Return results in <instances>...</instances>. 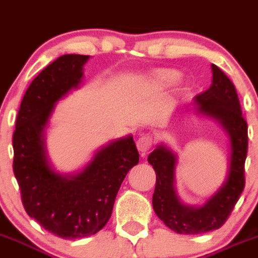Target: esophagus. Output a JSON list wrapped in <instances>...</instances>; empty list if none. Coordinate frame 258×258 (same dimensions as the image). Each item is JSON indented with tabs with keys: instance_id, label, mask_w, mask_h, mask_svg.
<instances>
[{
	"instance_id": "obj_1",
	"label": "esophagus",
	"mask_w": 258,
	"mask_h": 258,
	"mask_svg": "<svg viewBox=\"0 0 258 258\" xmlns=\"http://www.w3.org/2000/svg\"><path fill=\"white\" fill-rule=\"evenodd\" d=\"M153 144H154L153 137H151L150 135H144V136H141L140 139L137 140L136 145H137V149H139V151H140L143 155H145L149 150H151Z\"/></svg>"
}]
</instances>
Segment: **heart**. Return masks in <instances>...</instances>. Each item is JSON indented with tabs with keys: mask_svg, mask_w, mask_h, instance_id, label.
<instances>
[{
	"mask_svg": "<svg viewBox=\"0 0 258 258\" xmlns=\"http://www.w3.org/2000/svg\"><path fill=\"white\" fill-rule=\"evenodd\" d=\"M179 79V75L172 70H158L150 76V81L153 85L158 88H168L174 85Z\"/></svg>",
	"mask_w": 258,
	"mask_h": 258,
	"instance_id": "1",
	"label": "heart"
}]
</instances>
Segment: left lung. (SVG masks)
<instances>
[{"label": "left lung", "mask_w": 258, "mask_h": 258, "mask_svg": "<svg viewBox=\"0 0 258 258\" xmlns=\"http://www.w3.org/2000/svg\"><path fill=\"white\" fill-rule=\"evenodd\" d=\"M213 84L196 95L200 112L216 118L229 135L232 144L229 174L224 183L202 208L180 204L174 191L175 155L163 145L149 155L148 160L156 173L153 208L167 227L179 234H201L219 229L232 214L244 189V163L248 149L247 122L242 115L234 84L218 66L213 64Z\"/></svg>", "instance_id": "left-lung-1"}]
</instances>
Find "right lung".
Wrapping results in <instances>:
<instances>
[{
  "label": "right lung",
  "mask_w": 258,
  "mask_h": 258,
  "mask_svg": "<svg viewBox=\"0 0 258 258\" xmlns=\"http://www.w3.org/2000/svg\"><path fill=\"white\" fill-rule=\"evenodd\" d=\"M88 59L83 54H64L31 81L13 136V168L24 209L45 230L63 239L89 237L104 227L124 177L139 163V151L128 136L102 149L75 177H62L48 164L44 127L57 100L81 83Z\"/></svg>",
  "instance_id": "add662e5"
}]
</instances>
